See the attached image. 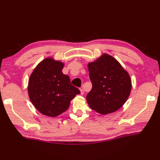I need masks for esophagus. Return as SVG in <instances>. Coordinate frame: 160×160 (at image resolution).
I'll return each instance as SVG.
<instances>
[{"label":"esophagus","mask_w":160,"mask_h":160,"mask_svg":"<svg viewBox=\"0 0 160 160\" xmlns=\"http://www.w3.org/2000/svg\"><path fill=\"white\" fill-rule=\"evenodd\" d=\"M80 94L81 95H83V94H84V91H83V89H80Z\"/></svg>","instance_id":"1"}]
</instances>
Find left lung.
Here are the masks:
<instances>
[{"mask_svg":"<svg viewBox=\"0 0 160 160\" xmlns=\"http://www.w3.org/2000/svg\"><path fill=\"white\" fill-rule=\"evenodd\" d=\"M92 89L87 95L89 107L97 112L107 115L122 107L132 89V79L114 57L102 55L88 64Z\"/></svg>","mask_w":160,"mask_h":160,"instance_id":"8db88e82","label":"left lung"}]
</instances>
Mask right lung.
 I'll use <instances>...</instances> for the list:
<instances>
[{
	"label": "right lung",
	"instance_id": "right-lung-1",
	"mask_svg": "<svg viewBox=\"0 0 160 160\" xmlns=\"http://www.w3.org/2000/svg\"><path fill=\"white\" fill-rule=\"evenodd\" d=\"M64 63L47 57L37 65L28 83V93L35 108L42 115L55 118L69 108L80 91L62 73Z\"/></svg>",
	"mask_w": 160,
	"mask_h": 160
}]
</instances>
